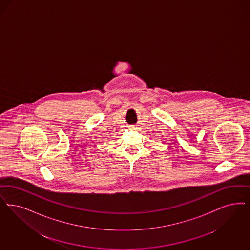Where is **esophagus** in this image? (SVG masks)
Instances as JSON below:
<instances>
[{"label": "esophagus", "instance_id": "obj_1", "mask_svg": "<svg viewBox=\"0 0 250 250\" xmlns=\"http://www.w3.org/2000/svg\"><path fill=\"white\" fill-rule=\"evenodd\" d=\"M130 129H136V127L134 125H130Z\"/></svg>", "mask_w": 250, "mask_h": 250}]
</instances>
